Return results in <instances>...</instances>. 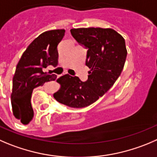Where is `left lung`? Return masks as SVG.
Returning <instances> with one entry per match:
<instances>
[{
	"label": "left lung",
	"instance_id": "1",
	"mask_svg": "<svg viewBox=\"0 0 157 157\" xmlns=\"http://www.w3.org/2000/svg\"><path fill=\"white\" fill-rule=\"evenodd\" d=\"M71 34L88 48V80L82 82L77 76L65 75L56 81L60 88L53 96L65 105L82 108L97 101L114 85L124 68L127 50L123 37L113 28H72Z\"/></svg>",
	"mask_w": 157,
	"mask_h": 157
}]
</instances>
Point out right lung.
Segmentation results:
<instances>
[{"label":"right lung","instance_id":"1","mask_svg":"<svg viewBox=\"0 0 157 157\" xmlns=\"http://www.w3.org/2000/svg\"><path fill=\"white\" fill-rule=\"evenodd\" d=\"M65 32L64 29H57L41 34L27 48L17 63L10 96L13 115L22 124H28L34 117L31 103L33 89L56 79L55 75H48L42 69L58 64L57 46Z\"/></svg>","mask_w":157,"mask_h":157}]
</instances>
